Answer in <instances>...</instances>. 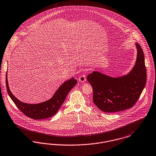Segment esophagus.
<instances>
[{
  "label": "esophagus",
  "mask_w": 156,
  "mask_h": 156,
  "mask_svg": "<svg viewBox=\"0 0 156 156\" xmlns=\"http://www.w3.org/2000/svg\"><path fill=\"white\" fill-rule=\"evenodd\" d=\"M78 80H79L80 82H85L86 80H87V78H86V76H85V75H81V76H80V78H79Z\"/></svg>",
  "instance_id": "1"
}]
</instances>
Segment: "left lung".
<instances>
[{"label":"left lung","instance_id":"left-lung-1","mask_svg":"<svg viewBox=\"0 0 156 156\" xmlns=\"http://www.w3.org/2000/svg\"><path fill=\"white\" fill-rule=\"evenodd\" d=\"M135 64L126 75L115 78L94 71L87 80L93 88V101L100 110L119 112L135 105L146 83L144 51L137 43Z\"/></svg>","mask_w":156,"mask_h":156}]
</instances>
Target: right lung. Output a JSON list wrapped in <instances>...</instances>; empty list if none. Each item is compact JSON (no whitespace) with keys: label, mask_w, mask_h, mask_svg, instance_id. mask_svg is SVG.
I'll list each match as a JSON object with an SVG mask.
<instances>
[{"label":"right lung","mask_w":156,"mask_h":156,"mask_svg":"<svg viewBox=\"0 0 156 156\" xmlns=\"http://www.w3.org/2000/svg\"><path fill=\"white\" fill-rule=\"evenodd\" d=\"M6 83L8 94L19 110L31 119H42L50 118L56 114L64 103L69 92L77 83V81L73 77L68 81H65L58 88L51 98L37 104H29L22 102L12 94L9 87L7 73Z\"/></svg>","instance_id":"1"}]
</instances>
